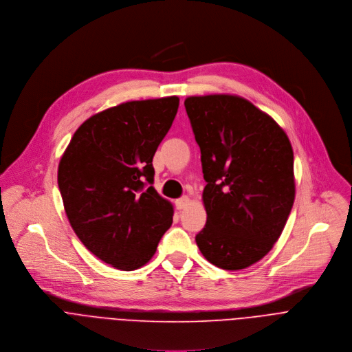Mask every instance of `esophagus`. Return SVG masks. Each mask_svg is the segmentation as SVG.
I'll use <instances>...</instances> for the list:
<instances>
[{
    "label": "esophagus",
    "instance_id": "34e87169",
    "mask_svg": "<svg viewBox=\"0 0 352 352\" xmlns=\"http://www.w3.org/2000/svg\"><path fill=\"white\" fill-rule=\"evenodd\" d=\"M188 204H190V198L186 197V195H183V197H180L179 199L175 201V205H176L177 209H184Z\"/></svg>",
    "mask_w": 352,
    "mask_h": 352
}]
</instances>
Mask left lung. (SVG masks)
Wrapping results in <instances>:
<instances>
[{"label": "left lung", "instance_id": "left-lung-1", "mask_svg": "<svg viewBox=\"0 0 352 352\" xmlns=\"http://www.w3.org/2000/svg\"><path fill=\"white\" fill-rule=\"evenodd\" d=\"M184 107L206 182V223L195 243L221 269L248 267L272 250L292 212L296 184L290 140L241 97H188Z\"/></svg>", "mask_w": 352, "mask_h": 352}]
</instances>
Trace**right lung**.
<instances>
[{"mask_svg": "<svg viewBox=\"0 0 352 352\" xmlns=\"http://www.w3.org/2000/svg\"><path fill=\"white\" fill-rule=\"evenodd\" d=\"M179 98L130 101L87 119L58 168L65 212L97 258L120 270L146 265L170 228L173 208L153 187L154 154Z\"/></svg>", "mask_w": 352, "mask_h": 352, "instance_id": "obj_1", "label": "right lung"}]
</instances>
